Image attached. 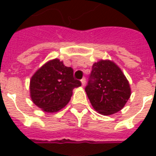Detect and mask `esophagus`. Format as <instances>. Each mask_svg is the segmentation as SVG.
Returning a JSON list of instances; mask_svg holds the SVG:
<instances>
[{"mask_svg": "<svg viewBox=\"0 0 156 156\" xmlns=\"http://www.w3.org/2000/svg\"><path fill=\"white\" fill-rule=\"evenodd\" d=\"M81 83H82V86H83V87H84L85 84H86V79H85L84 78H83V79L81 80Z\"/></svg>", "mask_w": 156, "mask_h": 156, "instance_id": "1", "label": "esophagus"}]
</instances>
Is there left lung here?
<instances>
[{
	"label": "left lung",
	"instance_id": "left-lung-1",
	"mask_svg": "<svg viewBox=\"0 0 156 156\" xmlns=\"http://www.w3.org/2000/svg\"><path fill=\"white\" fill-rule=\"evenodd\" d=\"M85 91L92 106L103 115L120 111L131 95L127 78L110 60H99L93 64Z\"/></svg>",
	"mask_w": 156,
	"mask_h": 156
}]
</instances>
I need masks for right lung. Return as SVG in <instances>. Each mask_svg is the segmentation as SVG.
Instances as JSON below:
<instances>
[{
	"mask_svg": "<svg viewBox=\"0 0 156 156\" xmlns=\"http://www.w3.org/2000/svg\"><path fill=\"white\" fill-rule=\"evenodd\" d=\"M81 82L73 78V70L58 58L46 62L33 74L30 81V96L41 110L55 113L68 105L73 88Z\"/></svg>",
	"mask_w": 156,
	"mask_h": 156,
	"instance_id": "add662e5",
	"label": "right lung"
}]
</instances>
